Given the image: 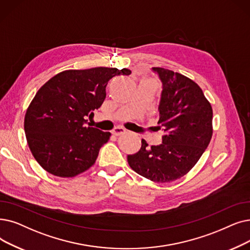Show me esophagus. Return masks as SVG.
<instances>
[{
    "label": "esophagus",
    "mask_w": 250,
    "mask_h": 250,
    "mask_svg": "<svg viewBox=\"0 0 250 250\" xmlns=\"http://www.w3.org/2000/svg\"><path fill=\"white\" fill-rule=\"evenodd\" d=\"M126 132V129L123 126H115L113 129H112V134L115 135V136H121L123 134H125Z\"/></svg>",
    "instance_id": "esophagus-1"
}]
</instances>
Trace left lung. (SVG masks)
<instances>
[{
    "instance_id": "8db88e82",
    "label": "left lung",
    "mask_w": 250,
    "mask_h": 250,
    "mask_svg": "<svg viewBox=\"0 0 250 250\" xmlns=\"http://www.w3.org/2000/svg\"><path fill=\"white\" fill-rule=\"evenodd\" d=\"M162 82L159 121L162 143L142 146L127 162L139 175L155 183H169L188 173L212 137V107L200 86L169 69L153 67Z\"/></svg>"
}]
</instances>
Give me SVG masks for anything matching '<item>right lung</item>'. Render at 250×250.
Instances as JSON below:
<instances>
[{"mask_svg":"<svg viewBox=\"0 0 250 250\" xmlns=\"http://www.w3.org/2000/svg\"><path fill=\"white\" fill-rule=\"evenodd\" d=\"M127 68L69 69L54 75L31 100L24 117L28 147L52 175L73 178L88 170L111 134L86 126L106 98V85Z\"/></svg>","mask_w":250,"mask_h":250,"instance_id":"1","label":"right lung"}]
</instances>
